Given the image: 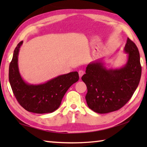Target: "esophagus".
Masks as SVG:
<instances>
[{
	"mask_svg": "<svg viewBox=\"0 0 147 147\" xmlns=\"http://www.w3.org/2000/svg\"><path fill=\"white\" fill-rule=\"evenodd\" d=\"M78 74H79V76H80V78H81V77L84 75V71H82V70H80V71H78Z\"/></svg>",
	"mask_w": 147,
	"mask_h": 147,
	"instance_id": "34e87169",
	"label": "esophagus"
}]
</instances>
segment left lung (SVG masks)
<instances>
[{"mask_svg":"<svg viewBox=\"0 0 147 147\" xmlns=\"http://www.w3.org/2000/svg\"><path fill=\"white\" fill-rule=\"evenodd\" d=\"M124 51L128 54V61L121 68L107 69L101 60L87 66L82 80L88 89L87 104L94 112L118 110L128 102L138 88L141 76L138 49L128 38Z\"/></svg>","mask_w":147,"mask_h":147,"instance_id":"obj_1","label":"left lung"}]
</instances>
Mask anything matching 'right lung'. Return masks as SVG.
<instances>
[{
  "mask_svg": "<svg viewBox=\"0 0 147 147\" xmlns=\"http://www.w3.org/2000/svg\"><path fill=\"white\" fill-rule=\"evenodd\" d=\"M22 41L13 52L9 67V81L20 105L35 113H52L60 106L68 89L79 79L78 72L62 74L41 84H29L22 78L18 67V55Z\"/></svg>",
  "mask_w": 147,
  "mask_h": 147,
  "instance_id": "1",
  "label": "right lung"
}]
</instances>
